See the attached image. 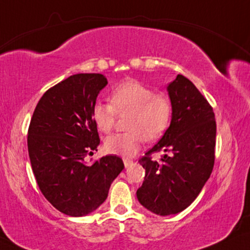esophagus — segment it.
<instances>
[{"instance_id":"obj_1","label":"esophagus","mask_w":250,"mask_h":250,"mask_svg":"<svg viewBox=\"0 0 250 250\" xmlns=\"http://www.w3.org/2000/svg\"><path fill=\"white\" fill-rule=\"evenodd\" d=\"M123 164H125V167L127 168V167H130L132 164H134V162H132L131 159H128V158H125V159H123Z\"/></svg>"}]
</instances>
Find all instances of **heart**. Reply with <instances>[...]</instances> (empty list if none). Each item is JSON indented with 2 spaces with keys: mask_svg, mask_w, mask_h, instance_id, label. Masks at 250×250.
<instances>
[{
  "mask_svg": "<svg viewBox=\"0 0 250 250\" xmlns=\"http://www.w3.org/2000/svg\"><path fill=\"white\" fill-rule=\"evenodd\" d=\"M118 114H129L127 129L130 131L108 136L105 148L112 154L132 157L144 140L156 141L164 134L172 118V104L148 85L128 80L113 88L110 104L98 102L92 107L93 121L103 132L112 131Z\"/></svg>",
  "mask_w": 250,
  "mask_h": 250,
  "instance_id": "obj_1",
  "label": "heart"
}]
</instances>
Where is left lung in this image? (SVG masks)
<instances>
[{
	"mask_svg": "<svg viewBox=\"0 0 250 250\" xmlns=\"http://www.w3.org/2000/svg\"><path fill=\"white\" fill-rule=\"evenodd\" d=\"M172 104L170 125L159 142L140 159L145 168L138 201L159 216L188 208L210 178L214 164L216 120L212 107L197 87L178 75L167 85ZM165 152L161 163L150 154Z\"/></svg>",
	"mask_w": 250,
	"mask_h": 250,
	"instance_id": "obj_1",
	"label": "left lung"
}]
</instances>
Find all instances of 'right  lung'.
<instances>
[{
    "label": "right lung",
    "instance_id": "obj_1",
    "mask_svg": "<svg viewBox=\"0 0 250 250\" xmlns=\"http://www.w3.org/2000/svg\"><path fill=\"white\" fill-rule=\"evenodd\" d=\"M107 85L102 74H77L47 90L34 109L27 135L31 166L41 192L71 217L93 212L125 168L118 156L87 164L100 143L92 107Z\"/></svg>",
    "mask_w": 250,
    "mask_h": 250
}]
</instances>
